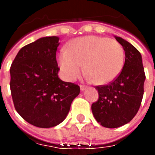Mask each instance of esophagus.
Instances as JSON below:
<instances>
[{
    "mask_svg": "<svg viewBox=\"0 0 155 155\" xmlns=\"http://www.w3.org/2000/svg\"><path fill=\"white\" fill-rule=\"evenodd\" d=\"M80 88H81V91H84L86 89V86H84V85H80Z\"/></svg>",
    "mask_w": 155,
    "mask_h": 155,
    "instance_id": "1",
    "label": "esophagus"
}]
</instances>
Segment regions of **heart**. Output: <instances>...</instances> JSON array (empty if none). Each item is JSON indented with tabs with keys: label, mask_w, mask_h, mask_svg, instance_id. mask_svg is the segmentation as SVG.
Returning <instances> with one entry per match:
<instances>
[{
	"label": "heart",
	"mask_w": 155,
	"mask_h": 155,
	"mask_svg": "<svg viewBox=\"0 0 155 155\" xmlns=\"http://www.w3.org/2000/svg\"><path fill=\"white\" fill-rule=\"evenodd\" d=\"M124 59V50L119 42L97 35L74 39L57 56L61 74L66 81H75L84 64L87 78L97 84L114 81L123 70Z\"/></svg>",
	"instance_id": "b5f03b06"
}]
</instances>
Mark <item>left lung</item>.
I'll return each mask as SVG.
<instances>
[{
  "label": "left lung",
  "mask_w": 155,
  "mask_h": 155,
  "mask_svg": "<svg viewBox=\"0 0 155 155\" xmlns=\"http://www.w3.org/2000/svg\"><path fill=\"white\" fill-rule=\"evenodd\" d=\"M114 37L125 53L123 70L109 84L95 87L99 99L91 106L98 123L110 129L124 125L135 116L143 99L145 81L141 54L130 42Z\"/></svg>",
  "instance_id": "obj_1"
}]
</instances>
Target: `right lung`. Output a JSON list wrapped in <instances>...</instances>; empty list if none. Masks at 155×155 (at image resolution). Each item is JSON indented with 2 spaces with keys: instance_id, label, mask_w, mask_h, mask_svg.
I'll return each instance as SVG.
<instances>
[{
  "instance_id": "right-lung-1",
  "label": "right lung",
  "mask_w": 155,
  "mask_h": 155,
  "mask_svg": "<svg viewBox=\"0 0 155 155\" xmlns=\"http://www.w3.org/2000/svg\"><path fill=\"white\" fill-rule=\"evenodd\" d=\"M58 36H46L22 47L10 69L15 110L28 123L51 128L66 118L80 86L58 76Z\"/></svg>"
}]
</instances>
